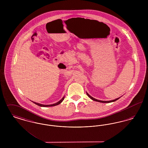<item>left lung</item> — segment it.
<instances>
[{
    "label": "left lung",
    "mask_w": 148,
    "mask_h": 148,
    "mask_svg": "<svg viewBox=\"0 0 148 148\" xmlns=\"http://www.w3.org/2000/svg\"><path fill=\"white\" fill-rule=\"evenodd\" d=\"M86 94H87V95L90 98L92 99V100H94V101H98V102H101V103H111V102H114V101H116V100H117L118 99H119L120 98H119L116 99H115V100H110V101H101V100H97V99H96L94 98H92V97H91L88 93H87L86 92Z\"/></svg>",
    "instance_id": "1"
}]
</instances>
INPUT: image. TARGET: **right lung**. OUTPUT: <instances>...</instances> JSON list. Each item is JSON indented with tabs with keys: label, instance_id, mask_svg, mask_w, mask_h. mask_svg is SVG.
Masks as SVG:
<instances>
[{
	"label": "right lung",
	"instance_id": "obj_1",
	"mask_svg": "<svg viewBox=\"0 0 148 148\" xmlns=\"http://www.w3.org/2000/svg\"><path fill=\"white\" fill-rule=\"evenodd\" d=\"M64 97L60 101H59L58 102H57L56 103H55V104H51V105H42V104H39V103H35V102H33L34 103H35V104H36V105H38V106H43V107H47V106H57V105H58V104H60L63 101L64 99Z\"/></svg>",
	"mask_w": 148,
	"mask_h": 148
}]
</instances>
